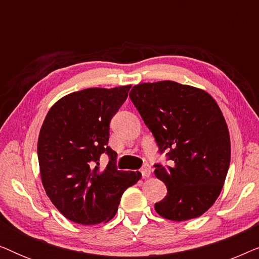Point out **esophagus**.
Instances as JSON below:
<instances>
[{"label": "esophagus", "mask_w": 259, "mask_h": 259, "mask_svg": "<svg viewBox=\"0 0 259 259\" xmlns=\"http://www.w3.org/2000/svg\"><path fill=\"white\" fill-rule=\"evenodd\" d=\"M141 175H143L144 178H148L151 176V166L148 164H145L141 168Z\"/></svg>", "instance_id": "1"}]
</instances>
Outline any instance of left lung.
I'll return each instance as SVG.
<instances>
[{
	"mask_svg": "<svg viewBox=\"0 0 259 259\" xmlns=\"http://www.w3.org/2000/svg\"><path fill=\"white\" fill-rule=\"evenodd\" d=\"M130 98L153 134L168 165L154 164L167 194L155 203L162 218L189 221L205 213L217 199L230 166L228 125L206 92L175 81L140 83Z\"/></svg>",
	"mask_w": 259,
	"mask_h": 259,
	"instance_id": "left-lung-1",
	"label": "left lung"
}]
</instances>
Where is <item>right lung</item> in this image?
Returning a JSON list of instances; mask_svg holds the SVG:
<instances>
[{
  "mask_svg": "<svg viewBox=\"0 0 259 259\" xmlns=\"http://www.w3.org/2000/svg\"><path fill=\"white\" fill-rule=\"evenodd\" d=\"M131 86L74 92L49 109L37 141L46 193L67 219L95 225L114 217L127 187L139 172L119 171L108 146L109 122L126 101ZM110 160L100 170V157Z\"/></svg>",
  "mask_w": 259,
  "mask_h": 259,
  "instance_id": "1",
  "label": "right lung"
}]
</instances>
